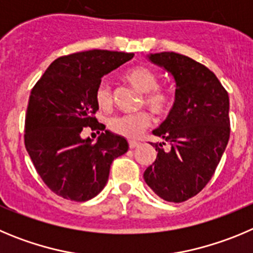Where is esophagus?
I'll return each instance as SVG.
<instances>
[{
	"label": "esophagus",
	"instance_id": "esophagus-1",
	"mask_svg": "<svg viewBox=\"0 0 253 253\" xmlns=\"http://www.w3.org/2000/svg\"><path fill=\"white\" fill-rule=\"evenodd\" d=\"M139 145V142H136V140H130V142H129V148H130V149H134V148H136Z\"/></svg>",
	"mask_w": 253,
	"mask_h": 253
}]
</instances>
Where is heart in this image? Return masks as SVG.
Segmentation results:
<instances>
[{"label":"heart","instance_id":"b5f03b06","mask_svg":"<svg viewBox=\"0 0 253 253\" xmlns=\"http://www.w3.org/2000/svg\"><path fill=\"white\" fill-rule=\"evenodd\" d=\"M125 80L139 92H143L142 105H145L153 114L164 115L168 113L172 104V94L164 87L159 86V76L153 69L145 65H139L126 71ZM95 101L99 108L108 109L113 103L111 90L108 83L103 81L95 90ZM150 123V117L145 111L136 114L114 115L109 118L108 126L111 131L126 136L135 138L142 133Z\"/></svg>","mask_w":253,"mask_h":253}]
</instances>
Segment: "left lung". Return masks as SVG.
<instances>
[{"instance_id":"8db88e82","label":"left lung","mask_w":253,"mask_h":253,"mask_svg":"<svg viewBox=\"0 0 253 253\" xmlns=\"http://www.w3.org/2000/svg\"><path fill=\"white\" fill-rule=\"evenodd\" d=\"M175 80V101L153 134L164 140L150 143L158 152L144 180L167 202L180 203L206 187L229 139V98L217 76L205 65L175 52L148 55ZM168 141L171 148L164 151Z\"/></svg>"}]
</instances>
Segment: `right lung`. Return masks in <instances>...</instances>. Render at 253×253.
Segmentation results:
<instances>
[{
    "label": "right lung",
    "mask_w": 253,
    "mask_h": 253,
    "mask_svg": "<svg viewBox=\"0 0 253 253\" xmlns=\"http://www.w3.org/2000/svg\"><path fill=\"white\" fill-rule=\"evenodd\" d=\"M133 52L89 50L61 56L31 90L25 119V147L36 172L57 196L85 202L105 187L110 166L128 152L123 136L105 130L92 143L85 128L105 129L94 114L101 78L133 59Z\"/></svg>",
    "instance_id": "right-lung-1"
}]
</instances>
